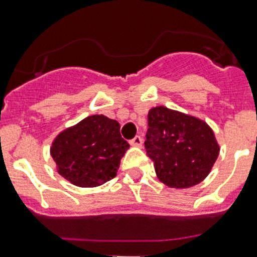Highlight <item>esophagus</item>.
<instances>
[{
    "label": "esophagus",
    "instance_id": "esophagus-1",
    "mask_svg": "<svg viewBox=\"0 0 257 257\" xmlns=\"http://www.w3.org/2000/svg\"><path fill=\"white\" fill-rule=\"evenodd\" d=\"M143 143H144V140L141 136H136L135 139L131 140V145H132V147H136V148L143 147Z\"/></svg>",
    "mask_w": 257,
    "mask_h": 257
}]
</instances>
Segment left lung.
I'll return each instance as SVG.
<instances>
[{
    "instance_id": "1",
    "label": "left lung",
    "mask_w": 257,
    "mask_h": 257,
    "mask_svg": "<svg viewBox=\"0 0 257 257\" xmlns=\"http://www.w3.org/2000/svg\"><path fill=\"white\" fill-rule=\"evenodd\" d=\"M148 125L145 149L164 185L189 189L210 174L220 147L204 120L158 105L149 109Z\"/></svg>"
}]
</instances>
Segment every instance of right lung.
<instances>
[{
    "mask_svg": "<svg viewBox=\"0 0 257 257\" xmlns=\"http://www.w3.org/2000/svg\"><path fill=\"white\" fill-rule=\"evenodd\" d=\"M129 144L116 120L92 114L53 140L50 154L56 170L75 186L96 187L114 178Z\"/></svg>",
    "mask_w": 257,
    "mask_h": 257,
    "instance_id": "obj_1",
    "label": "right lung"
}]
</instances>
